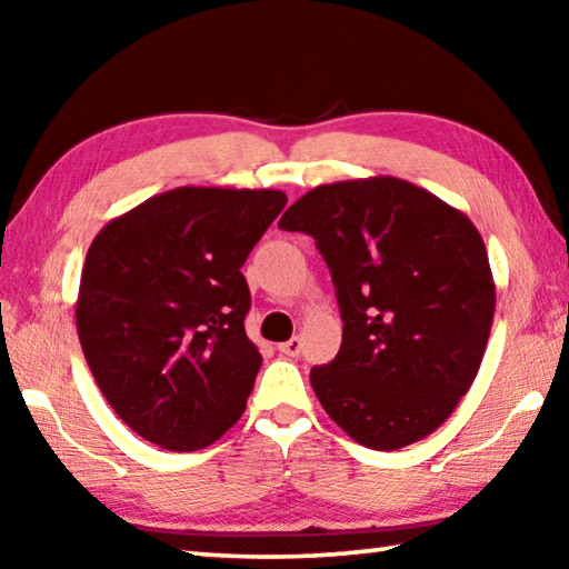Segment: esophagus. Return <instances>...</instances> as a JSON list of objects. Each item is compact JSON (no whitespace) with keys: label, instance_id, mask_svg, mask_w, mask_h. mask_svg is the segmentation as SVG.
I'll return each instance as SVG.
<instances>
[{"label":"esophagus","instance_id":"obj_1","mask_svg":"<svg viewBox=\"0 0 569 569\" xmlns=\"http://www.w3.org/2000/svg\"><path fill=\"white\" fill-rule=\"evenodd\" d=\"M301 349H303L301 336H293V339H288L286 343L278 346V351L286 353V356H298V353H301Z\"/></svg>","mask_w":569,"mask_h":569}]
</instances>
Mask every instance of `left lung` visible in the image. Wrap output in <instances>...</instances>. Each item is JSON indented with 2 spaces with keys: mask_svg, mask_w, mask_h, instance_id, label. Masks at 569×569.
<instances>
[{
  "mask_svg": "<svg viewBox=\"0 0 569 569\" xmlns=\"http://www.w3.org/2000/svg\"><path fill=\"white\" fill-rule=\"evenodd\" d=\"M281 230L313 236L343 341L311 387L353 441L393 451L445 423L475 381L495 319L485 240L461 210L379 176L319 186Z\"/></svg>",
  "mask_w": 569,
  "mask_h": 569,
  "instance_id": "obj_1",
  "label": "left lung"
}]
</instances>
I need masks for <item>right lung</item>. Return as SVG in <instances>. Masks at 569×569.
<instances>
[{
  "mask_svg": "<svg viewBox=\"0 0 569 569\" xmlns=\"http://www.w3.org/2000/svg\"><path fill=\"white\" fill-rule=\"evenodd\" d=\"M281 190L176 188L110 220L88 250L77 336L114 413L168 451L218 441L246 411L261 353L240 266Z\"/></svg>",
  "mask_w": 569,
  "mask_h": 569,
  "instance_id": "1",
  "label": "right lung"
}]
</instances>
